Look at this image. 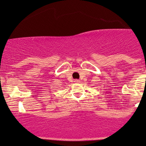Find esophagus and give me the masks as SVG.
Returning a JSON list of instances; mask_svg holds the SVG:
<instances>
[{
  "label": "esophagus",
  "mask_w": 146,
  "mask_h": 146,
  "mask_svg": "<svg viewBox=\"0 0 146 146\" xmlns=\"http://www.w3.org/2000/svg\"><path fill=\"white\" fill-rule=\"evenodd\" d=\"M74 82L76 83H80V81H79V79H75Z\"/></svg>",
  "instance_id": "34e87169"
}]
</instances>
